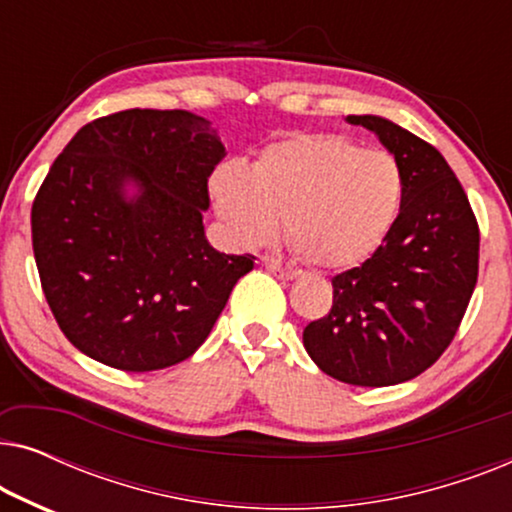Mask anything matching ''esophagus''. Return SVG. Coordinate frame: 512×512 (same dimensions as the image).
Masks as SVG:
<instances>
[{
  "label": "esophagus",
  "instance_id": "esophagus-1",
  "mask_svg": "<svg viewBox=\"0 0 512 512\" xmlns=\"http://www.w3.org/2000/svg\"><path fill=\"white\" fill-rule=\"evenodd\" d=\"M263 265H265V270L272 272V275L279 277V279H286V282H289V279H296L298 277L296 270L284 268V265H279V261H275V258H265Z\"/></svg>",
  "mask_w": 512,
  "mask_h": 512
}]
</instances>
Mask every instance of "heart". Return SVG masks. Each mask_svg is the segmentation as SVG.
Instances as JSON below:
<instances>
[{"instance_id":"heart-1","label":"heart","mask_w":512,"mask_h":512,"mask_svg":"<svg viewBox=\"0 0 512 512\" xmlns=\"http://www.w3.org/2000/svg\"><path fill=\"white\" fill-rule=\"evenodd\" d=\"M212 198L237 247H261L284 219L286 240L307 263L340 270L368 261L389 237L403 174L387 153L317 132L268 146L251 170L221 165Z\"/></svg>"}]
</instances>
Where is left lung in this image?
Segmentation results:
<instances>
[{
	"mask_svg": "<svg viewBox=\"0 0 512 512\" xmlns=\"http://www.w3.org/2000/svg\"><path fill=\"white\" fill-rule=\"evenodd\" d=\"M347 121L394 153L403 205L382 247L331 279V312L305 326L303 345L335 380L391 387L431 368L457 335L478 282L480 230L438 149L387 118Z\"/></svg>",
	"mask_w": 512,
	"mask_h": 512,
	"instance_id": "obj_1",
	"label": "left lung"
}]
</instances>
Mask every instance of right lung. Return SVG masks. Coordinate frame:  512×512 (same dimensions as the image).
Wrapping results in <instances>:
<instances>
[{
  "label": "right lung",
  "instance_id": "right-lung-1",
  "mask_svg": "<svg viewBox=\"0 0 512 512\" xmlns=\"http://www.w3.org/2000/svg\"><path fill=\"white\" fill-rule=\"evenodd\" d=\"M223 156L207 118L128 109L83 125L55 158L32 205V249L48 307L79 352L146 373L207 340L256 261L205 237L207 179Z\"/></svg>",
  "mask_w": 512,
  "mask_h": 512
}]
</instances>
